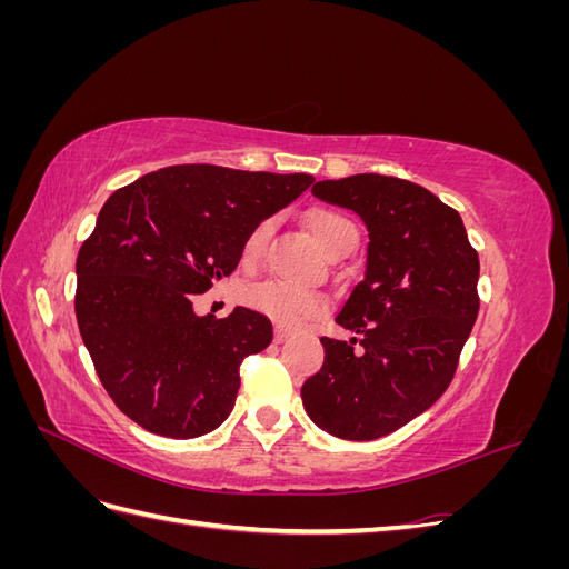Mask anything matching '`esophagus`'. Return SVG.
I'll return each instance as SVG.
<instances>
[{"instance_id":"obj_1","label":"esophagus","mask_w":569,"mask_h":569,"mask_svg":"<svg viewBox=\"0 0 569 569\" xmlns=\"http://www.w3.org/2000/svg\"><path fill=\"white\" fill-rule=\"evenodd\" d=\"M289 339V330H284V327H274V341L282 343Z\"/></svg>"}]
</instances>
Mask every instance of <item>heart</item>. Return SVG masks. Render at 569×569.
I'll return each mask as SVG.
<instances>
[{
	"mask_svg": "<svg viewBox=\"0 0 569 569\" xmlns=\"http://www.w3.org/2000/svg\"><path fill=\"white\" fill-rule=\"evenodd\" d=\"M308 228L313 230L320 247L330 256L349 253L358 242V230L353 222L332 209H316L308 213ZM270 230H272V222L261 220L249 232L242 249V261L247 266L261 261L270 239ZM244 303L251 306L253 311H258L261 316L270 318L272 322H278L280 327H297L306 320L320 316L327 308V299L325 295H320V291L289 284L282 280H266L249 287L244 291Z\"/></svg>",
	"mask_w": 569,
	"mask_h": 569,
	"instance_id": "b5f03b06",
	"label": "heart"
}]
</instances>
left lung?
Returning <instances> with one entry per match:
<instances>
[{"label":"left lung","mask_w":569,"mask_h":569,"mask_svg":"<svg viewBox=\"0 0 569 569\" xmlns=\"http://www.w3.org/2000/svg\"><path fill=\"white\" fill-rule=\"evenodd\" d=\"M313 194L363 218L370 244L337 316L356 337H320L325 363L301 387L303 408L339 439H380L453 382L479 313V256L458 211L416 182L366 173L316 182Z\"/></svg>","instance_id":"obj_1"}]
</instances>
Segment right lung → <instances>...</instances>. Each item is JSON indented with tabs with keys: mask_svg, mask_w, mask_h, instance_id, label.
Listing matches in <instances>:
<instances>
[{
	"mask_svg": "<svg viewBox=\"0 0 569 569\" xmlns=\"http://www.w3.org/2000/svg\"><path fill=\"white\" fill-rule=\"evenodd\" d=\"M306 173L209 163L142 176L101 206L76 272V318L99 382L153 435L194 439L230 416L239 366L272 341L266 316L237 306L197 316L192 301L230 274L258 222L301 197Z\"/></svg>",
	"mask_w": 569,
	"mask_h": 569,
	"instance_id": "obj_1",
	"label": "right lung"
}]
</instances>
